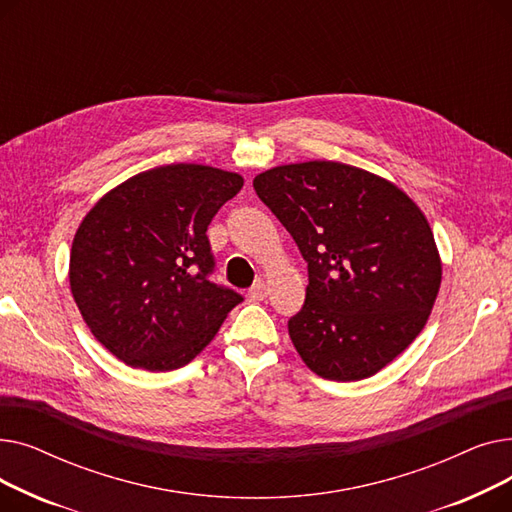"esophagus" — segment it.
<instances>
[{
    "instance_id": "34e87169",
    "label": "esophagus",
    "mask_w": 512,
    "mask_h": 512,
    "mask_svg": "<svg viewBox=\"0 0 512 512\" xmlns=\"http://www.w3.org/2000/svg\"><path fill=\"white\" fill-rule=\"evenodd\" d=\"M267 297V286H265V282H257V284H253L251 288H249V299L251 301H263Z\"/></svg>"
}]
</instances>
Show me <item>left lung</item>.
Here are the masks:
<instances>
[{"instance_id": "8db88e82", "label": "left lung", "mask_w": 512, "mask_h": 512, "mask_svg": "<svg viewBox=\"0 0 512 512\" xmlns=\"http://www.w3.org/2000/svg\"><path fill=\"white\" fill-rule=\"evenodd\" d=\"M307 261L303 309L288 334L326 380L357 382L423 330L442 263L421 209L392 182L338 161H305L253 180Z\"/></svg>"}]
</instances>
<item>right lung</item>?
<instances>
[{"instance_id": "obj_1", "label": "right lung", "mask_w": 512, "mask_h": 512, "mask_svg": "<svg viewBox=\"0 0 512 512\" xmlns=\"http://www.w3.org/2000/svg\"><path fill=\"white\" fill-rule=\"evenodd\" d=\"M242 176L172 164L128 178L78 226L70 290L93 336L130 367L191 363L242 301L209 280L207 226Z\"/></svg>"}]
</instances>
